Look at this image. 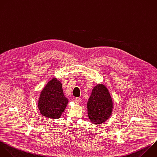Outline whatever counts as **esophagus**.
<instances>
[{
  "label": "esophagus",
  "mask_w": 157,
  "mask_h": 157,
  "mask_svg": "<svg viewBox=\"0 0 157 157\" xmlns=\"http://www.w3.org/2000/svg\"><path fill=\"white\" fill-rule=\"evenodd\" d=\"M74 101L76 104H78L80 101V99L79 98H74Z\"/></svg>",
  "instance_id": "obj_1"
}]
</instances>
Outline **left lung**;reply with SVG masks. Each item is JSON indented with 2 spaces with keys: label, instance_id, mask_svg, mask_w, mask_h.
I'll list each match as a JSON object with an SVG mask.
<instances>
[{
  "label": "left lung",
  "instance_id": "obj_1",
  "mask_svg": "<svg viewBox=\"0 0 157 157\" xmlns=\"http://www.w3.org/2000/svg\"><path fill=\"white\" fill-rule=\"evenodd\" d=\"M113 109L112 98L107 86L102 83L96 85L87 102L88 115L91 123L99 124L107 120Z\"/></svg>",
  "mask_w": 157,
  "mask_h": 157
}]
</instances>
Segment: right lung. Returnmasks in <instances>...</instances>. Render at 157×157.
I'll list each match as a JSON object with an SVG mask.
<instances>
[{
    "label": "right lung",
    "instance_id": "1",
    "mask_svg": "<svg viewBox=\"0 0 157 157\" xmlns=\"http://www.w3.org/2000/svg\"><path fill=\"white\" fill-rule=\"evenodd\" d=\"M68 102V99L64 96L62 83L53 77L42 90L37 105L42 115L57 119L61 117Z\"/></svg>",
    "mask_w": 157,
    "mask_h": 157
}]
</instances>
